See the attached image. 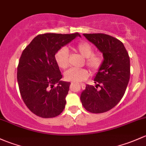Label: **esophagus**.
<instances>
[{
    "label": "esophagus",
    "mask_w": 146,
    "mask_h": 146,
    "mask_svg": "<svg viewBox=\"0 0 146 146\" xmlns=\"http://www.w3.org/2000/svg\"><path fill=\"white\" fill-rule=\"evenodd\" d=\"M71 85H73V83H71ZM81 86H82V89H85V84H81Z\"/></svg>",
    "instance_id": "34e87169"
}]
</instances>
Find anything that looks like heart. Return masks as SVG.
I'll use <instances>...</instances> for the list:
<instances>
[{"label":"heart","mask_w":146,"mask_h":146,"mask_svg":"<svg viewBox=\"0 0 146 146\" xmlns=\"http://www.w3.org/2000/svg\"><path fill=\"white\" fill-rule=\"evenodd\" d=\"M76 51L85 58V64L89 68L96 73L100 69L104 61L102 54L94 52V47L87 42H80L75 46ZM55 61L61 69L68 68L69 66V52L66 47H61L55 53ZM90 73L85 68H70L64 73V79L72 82H80L85 80Z\"/></svg>","instance_id":"heart-1"}]
</instances>
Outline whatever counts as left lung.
Returning <instances> with one entry per match:
<instances>
[{
	"label": "left lung",
	"instance_id": "8db88e82",
	"mask_svg": "<svg viewBox=\"0 0 146 146\" xmlns=\"http://www.w3.org/2000/svg\"><path fill=\"white\" fill-rule=\"evenodd\" d=\"M83 35L103 53L104 59L95 76L96 87L86 85L80 100L87 111L105 113L115 106L125 94L130 78L129 56L123 43L114 37L104 33Z\"/></svg>",
	"mask_w": 146,
	"mask_h": 146
}]
</instances>
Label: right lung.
<instances>
[{
	"label": "right lung",
	"mask_w": 146,
	"mask_h": 146,
	"mask_svg": "<svg viewBox=\"0 0 146 146\" xmlns=\"http://www.w3.org/2000/svg\"><path fill=\"white\" fill-rule=\"evenodd\" d=\"M77 36H80L78 33L40 34L23 50L17 76L19 92L27 108L38 117H56L65 108L70 83L60 80L54 55Z\"/></svg>",
	"instance_id": "obj_1"
}]
</instances>
